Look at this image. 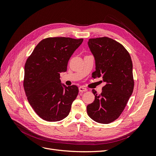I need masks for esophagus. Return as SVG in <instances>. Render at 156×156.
Returning <instances> with one entry per match:
<instances>
[{
  "label": "esophagus",
  "mask_w": 156,
  "mask_h": 156,
  "mask_svg": "<svg viewBox=\"0 0 156 156\" xmlns=\"http://www.w3.org/2000/svg\"><path fill=\"white\" fill-rule=\"evenodd\" d=\"M79 90L80 92H87L88 90H87V88H84L83 87H79Z\"/></svg>",
  "instance_id": "34e87169"
}]
</instances>
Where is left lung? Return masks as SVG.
I'll use <instances>...</instances> for the list:
<instances>
[{
	"label": "left lung",
	"mask_w": 156,
	"mask_h": 156,
	"mask_svg": "<svg viewBox=\"0 0 156 156\" xmlns=\"http://www.w3.org/2000/svg\"><path fill=\"white\" fill-rule=\"evenodd\" d=\"M96 61L92 77L103 78L106 83L100 94L95 90L94 102L87 105V114L98 123L109 124L123 112L133 91V64L124 47L108 37L88 40Z\"/></svg>",
	"instance_id": "left-lung-1"
}]
</instances>
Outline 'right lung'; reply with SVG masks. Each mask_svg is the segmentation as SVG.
I'll use <instances>...</instances> for the list:
<instances>
[{
	"label": "right lung",
	"mask_w": 156,
	"mask_h": 156,
	"mask_svg": "<svg viewBox=\"0 0 156 156\" xmlns=\"http://www.w3.org/2000/svg\"><path fill=\"white\" fill-rule=\"evenodd\" d=\"M83 41V38L47 37L36 46L26 61L23 87L27 100L45 121L65 119L77 96L78 87L61 84L60 73L66 72L70 57Z\"/></svg>",
	"instance_id": "right-lung-1"
}]
</instances>
